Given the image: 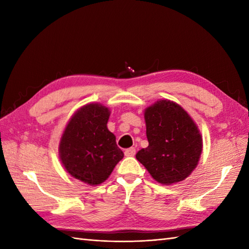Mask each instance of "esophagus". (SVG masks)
I'll list each match as a JSON object with an SVG mask.
<instances>
[{
    "mask_svg": "<svg viewBox=\"0 0 249 249\" xmlns=\"http://www.w3.org/2000/svg\"><path fill=\"white\" fill-rule=\"evenodd\" d=\"M135 154H136L135 147H129V149L125 150V155L126 156H135Z\"/></svg>",
    "mask_w": 249,
    "mask_h": 249,
    "instance_id": "34e87169",
    "label": "esophagus"
}]
</instances>
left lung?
I'll return each instance as SVG.
<instances>
[{
	"instance_id": "8db88e82",
	"label": "left lung",
	"mask_w": 249,
	"mask_h": 249,
	"mask_svg": "<svg viewBox=\"0 0 249 249\" xmlns=\"http://www.w3.org/2000/svg\"><path fill=\"white\" fill-rule=\"evenodd\" d=\"M149 146L136 154L151 177L162 185L184 181L197 167L202 136L187 111L160 99L144 110Z\"/></svg>"
}]
</instances>
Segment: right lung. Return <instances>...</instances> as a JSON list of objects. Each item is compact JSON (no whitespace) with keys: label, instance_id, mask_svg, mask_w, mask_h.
Segmentation results:
<instances>
[{"label":"right lung","instance_id":"right-lung-1","mask_svg":"<svg viewBox=\"0 0 249 249\" xmlns=\"http://www.w3.org/2000/svg\"><path fill=\"white\" fill-rule=\"evenodd\" d=\"M110 109L99 103L82 106L63 131L59 156L67 173L91 186L109 178L124 153L107 127Z\"/></svg>","mask_w":249,"mask_h":249}]
</instances>
